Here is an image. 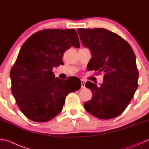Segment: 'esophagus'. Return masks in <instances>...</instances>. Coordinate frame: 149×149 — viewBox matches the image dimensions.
I'll return each mask as SVG.
<instances>
[{"instance_id": "1", "label": "esophagus", "mask_w": 149, "mask_h": 149, "mask_svg": "<svg viewBox=\"0 0 149 149\" xmlns=\"http://www.w3.org/2000/svg\"><path fill=\"white\" fill-rule=\"evenodd\" d=\"M81 88H84L85 87V83L86 81L84 79H81Z\"/></svg>"}]
</instances>
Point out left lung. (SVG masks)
I'll return each mask as SVG.
<instances>
[{"label":"left lung","mask_w":149,"mask_h":149,"mask_svg":"<svg viewBox=\"0 0 149 149\" xmlns=\"http://www.w3.org/2000/svg\"><path fill=\"white\" fill-rule=\"evenodd\" d=\"M77 32L83 46L91 51L89 68L104 74L100 86L90 81L85 83L93 97L84 107L100 119L117 117L125 110L138 87L134 51L126 40L109 30L78 29Z\"/></svg>","instance_id":"8db88e82"}]
</instances>
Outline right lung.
<instances>
[{
	"mask_svg": "<svg viewBox=\"0 0 149 149\" xmlns=\"http://www.w3.org/2000/svg\"><path fill=\"white\" fill-rule=\"evenodd\" d=\"M72 46L80 47L74 29H46L32 34L21 47L10 72L12 93L30 120L49 121L61 113L68 93L80 88L77 77L63 81L52 72L63 64L64 51Z\"/></svg>",
	"mask_w": 149,
	"mask_h": 149,
	"instance_id": "obj_1",
	"label": "right lung"
}]
</instances>
